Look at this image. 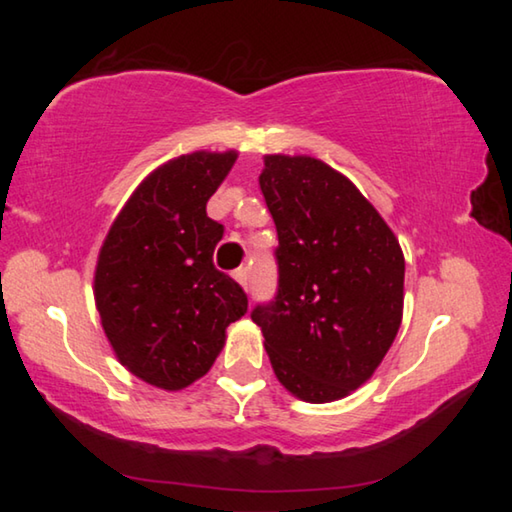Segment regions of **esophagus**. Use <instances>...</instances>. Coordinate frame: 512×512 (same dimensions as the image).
Wrapping results in <instances>:
<instances>
[{
    "label": "esophagus",
    "instance_id": "esophagus-1",
    "mask_svg": "<svg viewBox=\"0 0 512 512\" xmlns=\"http://www.w3.org/2000/svg\"><path fill=\"white\" fill-rule=\"evenodd\" d=\"M235 280L241 284V287L248 289V268H237Z\"/></svg>",
    "mask_w": 512,
    "mask_h": 512
}]
</instances>
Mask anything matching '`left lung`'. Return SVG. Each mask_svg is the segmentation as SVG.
I'll list each match as a JSON object with an SVG mask.
<instances>
[{
  "instance_id": "left-lung-1",
  "label": "left lung",
  "mask_w": 512,
  "mask_h": 512,
  "mask_svg": "<svg viewBox=\"0 0 512 512\" xmlns=\"http://www.w3.org/2000/svg\"><path fill=\"white\" fill-rule=\"evenodd\" d=\"M259 187L280 239V287L250 318L291 395L343 400L375 375L402 325L400 241L350 178L311 155H264Z\"/></svg>"
}]
</instances>
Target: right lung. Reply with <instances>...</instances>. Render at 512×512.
Segmentation results:
<instances>
[{
	"mask_svg": "<svg viewBox=\"0 0 512 512\" xmlns=\"http://www.w3.org/2000/svg\"><path fill=\"white\" fill-rule=\"evenodd\" d=\"M237 151H194L153 169L121 207L94 268V302L117 361L162 391L201 379L248 309L212 264L223 225L205 212Z\"/></svg>",
	"mask_w": 512,
	"mask_h": 512,
	"instance_id": "obj_1",
	"label": "right lung"
}]
</instances>
